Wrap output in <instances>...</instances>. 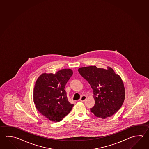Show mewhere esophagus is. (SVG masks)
Listing matches in <instances>:
<instances>
[{
	"mask_svg": "<svg viewBox=\"0 0 149 149\" xmlns=\"http://www.w3.org/2000/svg\"><path fill=\"white\" fill-rule=\"evenodd\" d=\"M86 98H87V96H82L81 97V98L79 99V100L81 101V102H84L85 100H86Z\"/></svg>",
	"mask_w": 149,
	"mask_h": 149,
	"instance_id": "1",
	"label": "esophagus"
}]
</instances>
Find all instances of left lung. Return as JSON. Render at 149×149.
Returning a JSON list of instances; mask_svg holds the SVG:
<instances>
[{"label":"left lung","mask_w":149,"mask_h":149,"mask_svg":"<svg viewBox=\"0 0 149 149\" xmlns=\"http://www.w3.org/2000/svg\"><path fill=\"white\" fill-rule=\"evenodd\" d=\"M78 71L93 90L95 104L91 111L95 116L104 119L120 109L125 98V89L121 77L111 68L89 66L80 68Z\"/></svg>","instance_id":"left-lung-1"}]
</instances>
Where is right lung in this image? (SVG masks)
<instances>
[{
    "label": "right lung",
    "mask_w": 149,
    "mask_h": 149,
    "mask_svg": "<svg viewBox=\"0 0 149 149\" xmlns=\"http://www.w3.org/2000/svg\"><path fill=\"white\" fill-rule=\"evenodd\" d=\"M72 70L65 68L55 74H42L33 89V102L37 109L49 120L60 122L74 106L68 99L66 84L73 75Z\"/></svg>",
    "instance_id": "add662e5"
}]
</instances>
